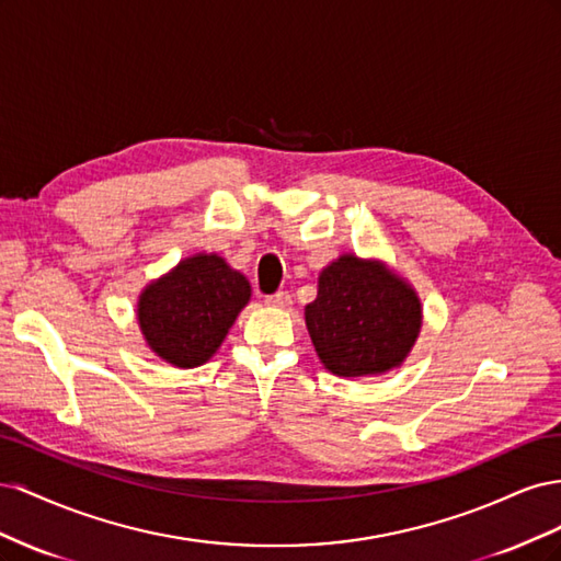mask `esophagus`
Segmentation results:
<instances>
[{"mask_svg":"<svg viewBox=\"0 0 561 561\" xmlns=\"http://www.w3.org/2000/svg\"><path fill=\"white\" fill-rule=\"evenodd\" d=\"M266 304H268V307H274V309H287L293 304V297L287 293H276V295L266 297Z\"/></svg>","mask_w":561,"mask_h":561,"instance_id":"esophagus-1","label":"esophagus"}]
</instances>
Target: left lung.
Instances as JSON below:
<instances>
[{"instance_id": "left-lung-1", "label": "left lung", "mask_w": 561, "mask_h": 561, "mask_svg": "<svg viewBox=\"0 0 561 561\" xmlns=\"http://www.w3.org/2000/svg\"><path fill=\"white\" fill-rule=\"evenodd\" d=\"M304 320L328 371L344 379L379 377L412 353L423 307L410 280L386 262L346 252L318 274V295Z\"/></svg>"}]
</instances>
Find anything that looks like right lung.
Listing matches in <instances>:
<instances>
[{"label": "right lung", "mask_w": 561, "mask_h": 561, "mask_svg": "<svg viewBox=\"0 0 561 561\" xmlns=\"http://www.w3.org/2000/svg\"><path fill=\"white\" fill-rule=\"evenodd\" d=\"M248 278L215 252H196L145 285L138 325L149 351L163 363L192 369L208 363L248 307Z\"/></svg>", "instance_id": "1"}]
</instances>
